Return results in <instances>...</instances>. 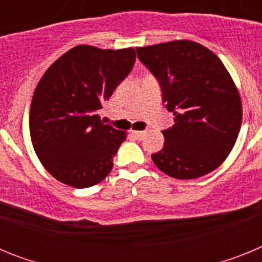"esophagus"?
Segmentation results:
<instances>
[{
  "label": "esophagus",
  "mask_w": 262,
  "mask_h": 262,
  "mask_svg": "<svg viewBox=\"0 0 262 262\" xmlns=\"http://www.w3.org/2000/svg\"><path fill=\"white\" fill-rule=\"evenodd\" d=\"M133 135L135 136L136 139H139V140H142V139L144 138L145 133L144 131H133Z\"/></svg>",
  "instance_id": "34e87169"
}]
</instances>
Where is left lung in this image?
Here are the masks:
<instances>
[{
	"mask_svg": "<svg viewBox=\"0 0 262 262\" xmlns=\"http://www.w3.org/2000/svg\"><path fill=\"white\" fill-rule=\"evenodd\" d=\"M152 72L174 124L163 131L164 148L152 155L157 168L178 180L202 177L223 163L242 126L239 92L221 59L191 40L136 48Z\"/></svg>",
	"mask_w": 262,
	"mask_h": 262,
	"instance_id": "1",
	"label": "left lung"
}]
</instances>
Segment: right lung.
Masks as SVG:
<instances>
[{
	"label": "right lung",
	"instance_id": "right-lung-1",
	"mask_svg": "<svg viewBox=\"0 0 262 262\" xmlns=\"http://www.w3.org/2000/svg\"><path fill=\"white\" fill-rule=\"evenodd\" d=\"M135 59L134 48L81 45L60 56L40 78L30 107V135L40 163L57 181L84 189L111 172L126 133L103 124L99 110Z\"/></svg>",
	"mask_w": 262,
	"mask_h": 262
}]
</instances>
